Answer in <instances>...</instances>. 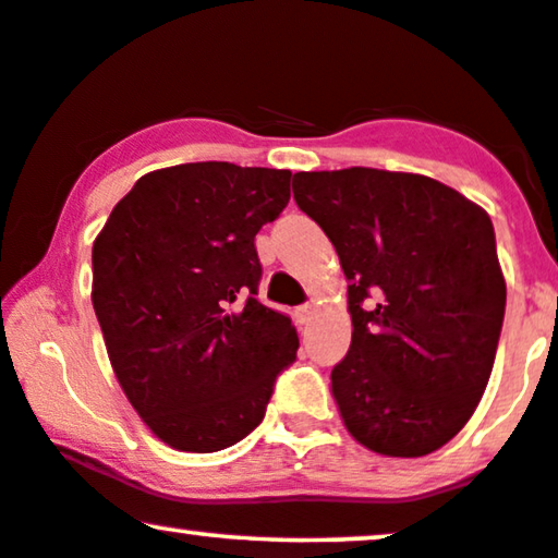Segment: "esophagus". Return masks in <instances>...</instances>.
<instances>
[{
  "mask_svg": "<svg viewBox=\"0 0 558 558\" xmlns=\"http://www.w3.org/2000/svg\"><path fill=\"white\" fill-rule=\"evenodd\" d=\"M312 317H315V304H312V302L300 304V307L294 310V319H296V323L304 325V323H310Z\"/></svg>",
  "mask_w": 558,
  "mask_h": 558,
  "instance_id": "34e87169",
  "label": "esophagus"
}]
</instances>
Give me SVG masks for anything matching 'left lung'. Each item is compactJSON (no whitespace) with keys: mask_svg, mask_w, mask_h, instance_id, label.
Instances as JSON below:
<instances>
[{"mask_svg":"<svg viewBox=\"0 0 558 558\" xmlns=\"http://www.w3.org/2000/svg\"><path fill=\"white\" fill-rule=\"evenodd\" d=\"M292 193L348 279L353 340L330 376L348 432L388 457L445 447L483 399L506 317L490 216L371 167L296 172Z\"/></svg>","mask_w":558,"mask_h":558,"instance_id":"8db88e82","label":"left lung"}]
</instances>
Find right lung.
<instances>
[{"mask_svg": "<svg viewBox=\"0 0 558 558\" xmlns=\"http://www.w3.org/2000/svg\"><path fill=\"white\" fill-rule=\"evenodd\" d=\"M289 170L190 162L144 174L94 243V310L126 399L180 452H218L262 424L296 357L292 319L256 300V233Z\"/></svg>", "mask_w": 558, "mask_h": 558, "instance_id": "right-lung-1", "label": "right lung"}]
</instances>
